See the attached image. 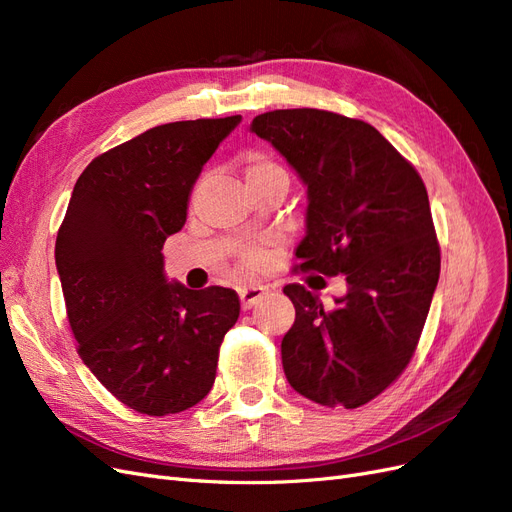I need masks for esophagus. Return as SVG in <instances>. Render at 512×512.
Instances as JSON below:
<instances>
[{"instance_id": "esophagus-1", "label": "esophagus", "mask_w": 512, "mask_h": 512, "mask_svg": "<svg viewBox=\"0 0 512 512\" xmlns=\"http://www.w3.org/2000/svg\"><path fill=\"white\" fill-rule=\"evenodd\" d=\"M267 288L265 286H243L239 288V299H241V307L243 309H252L254 305H258L262 299L267 297Z\"/></svg>"}]
</instances>
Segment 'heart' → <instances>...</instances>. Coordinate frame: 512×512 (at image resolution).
<instances>
[{
    "label": "heart",
    "instance_id": "1",
    "mask_svg": "<svg viewBox=\"0 0 512 512\" xmlns=\"http://www.w3.org/2000/svg\"><path fill=\"white\" fill-rule=\"evenodd\" d=\"M267 177H286V170L275 160L265 156V153H260V151L247 153V156H245V179H247V183L267 179ZM256 260L258 258H250V262H256Z\"/></svg>",
    "mask_w": 512,
    "mask_h": 512
}]
</instances>
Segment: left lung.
<instances>
[{
    "instance_id": "1",
    "label": "left lung",
    "mask_w": 512,
    "mask_h": 512,
    "mask_svg": "<svg viewBox=\"0 0 512 512\" xmlns=\"http://www.w3.org/2000/svg\"><path fill=\"white\" fill-rule=\"evenodd\" d=\"M307 185L299 271L346 277L327 309L288 284L294 324L282 339L290 386L320 406L359 408L410 363L440 277V245L425 183L369 123L318 108L254 117Z\"/></svg>"
}]
</instances>
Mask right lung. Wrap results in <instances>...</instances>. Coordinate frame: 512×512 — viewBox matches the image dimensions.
Here are the masks:
<instances>
[{"label":"right lung","mask_w":512,"mask_h":512,"mask_svg":"<svg viewBox=\"0 0 512 512\" xmlns=\"http://www.w3.org/2000/svg\"><path fill=\"white\" fill-rule=\"evenodd\" d=\"M241 115L156 126L94 158L55 243L68 322L83 363L128 408L166 416L215 382L239 318L235 290H190L164 275L162 247L188 218L200 170Z\"/></svg>","instance_id":"obj_1"}]
</instances>
